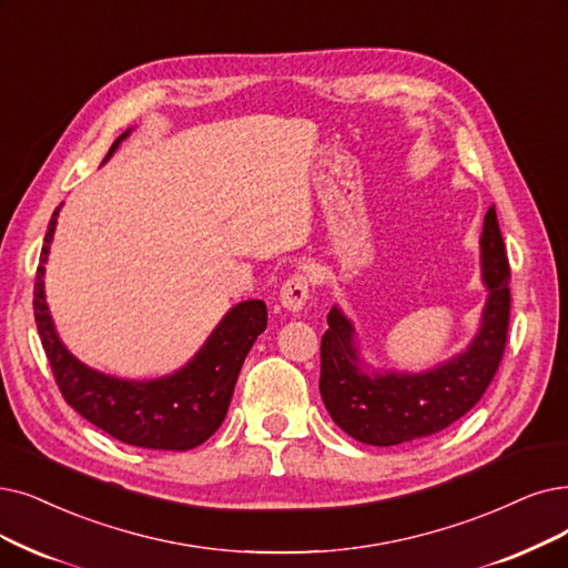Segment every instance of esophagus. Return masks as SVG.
<instances>
[{
	"label": "esophagus",
	"instance_id": "obj_1",
	"mask_svg": "<svg viewBox=\"0 0 568 568\" xmlns=\"http://www.w3.org/2000/svg\"><path fill=\"white\" fill-rule=\"evenodd\" d=\"M310 298V282L305 275H291L280 291V303L288 312H301Z\"/></svg>",
	"mask_w": 568,
	"mask_h": 568
}]
</instances>
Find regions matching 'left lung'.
<instances>
[{"mask_svg":"<svg viewBox=\"0 0 568 568\" xmlns=\"http://www.w3.org/2000/svg\"><path fill=\"white\" fill-rule=\"evenodd\" d=\"M480 277L487 298L478 331L466 349L422 373L373 368L361 356L354 322L339 305L331 307L320 392L347 436L375 447L428 438L480 400L501 363L510 314V267L494 207L483 223Z\"/></svg>","mask_w":568,"mask_h":568,"instance_id":"8db88e82","label":"left lung"}]
</instances>
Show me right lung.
Segmentation results:
<instances>
[{"mask_svg":"<svg viewBox=\"0 0 568 568\" xmlns=\"http://www.w3.org/2000/svg\"><path fill=\"white\" fill-rule=\"evenodd\" d=\"M130 132L132 128L111 144L102 165ZM60 207L53 212L43 237L34 282V320L64 400L83 419L125 445L168 452L202 445L223 424L242 363L267 326L265 303L242 301L233 305L186 366L170 375L125 379L90 368L64 347L47 303L43 277Z\"/></svg>","mask_w":568,"mask_h":568,"instance_id":"obj_1","label":"right lung"}]
</instances>
